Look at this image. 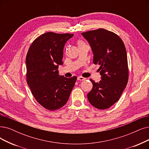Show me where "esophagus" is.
Segmentation results:
<instances>
[{"label":"esophagus","instance_id":"34e87169","mask_svg":"<svg viewBox=\"0 0 149 149\" xmlns=\"http://www.w3.org/2000/svg\"><path fill=\"white\" fill-rule=\"evenodd\" d=\"M86 79V78H84V77H82V76L78 77V81H85Z\"/></svg>","mask_w":149,"mask_h":149}]
</instances>
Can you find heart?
I'll return each mask as SVG.
<instances>
[{
	"label": "heart",
	"mask_w": 149,
	"mask_h": 149,
	"mask_svg": "<svg viewBox=\"0 0 149 149\" xmlns=\"http://www.w3.org/2000/svg\"><path fill=\"white\" fill-rule=\"evenodd\" d=\"M82 44H84V43H83L82 41H78V46H79V45H82Z\"/></svg>",
	"instance_id": "obj_1"
}]
</instances>
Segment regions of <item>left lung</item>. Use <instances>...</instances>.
<instances>
[{
	"label": "left lung",
	"instance_id": "8db88e82",
	"mask_svg": "<svg viewBox=\"0 0 149 149\" xmlns=\"http://www.w3.org/2000/svg\"><path fill=\"white\" fill-rule=\"evenodd\" d=\"M91 46L93 62L98 64L99 82L91 79L93 88L87 94L90 103L99 109L110 108L119 100L128 80L125 46L116 33L103 29L81 33Z\"/></svg>",
	"mask_w": 149,
	"mask_h": 149
}]
</instances>
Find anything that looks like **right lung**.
Here are the masks:
<instances>
[{"label":"right lung","mask_w":149,"mask_h":149,"mask_svg":"<svg viewBox=\"0 0 149 149\" xmlns=\"http://www.w3.org/2000/svg\"><path fill=\"white\" fill-rule=\"evenodd\" d=\"M73 36L70 33L47 32L35 39L26 56L27 82L37 102L54 111L67 103L76 76L67 78L58 74L63 65V47Z\"/></svg>","instance_id":"1"}]
</instances>
